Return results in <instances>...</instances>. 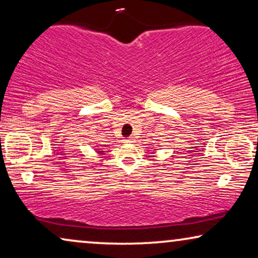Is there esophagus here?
Instances as JSON below:
<instances>
[{"instance_id": "obj_1", "label": "esophagus", "mask_w": 258, "mask_h": 258, "mask_svg": "<svg viewBox=\"0 0 258 258\" xmlns=\"http://www.w3.org/2000/svg\"><path fill=\"white\" fill-rule=\"evenodd\" d=\"M133 138L132 137H130V138H127V139H125L124 140V143H126V144H130V143H133Z\"/></svg>"}]
</instances>
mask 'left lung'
Listing matches in <instances>:
<instances>
[{
    "label": "left lung",
    "mask_w": 258,
    "mask_h": 258,
    "mask_svg": "<svg viewBox=\"0 0 258 258\" xmlns=\"http://www.w3.org/2000/svg\"><path fill=\"white\" fill-rule=\"evenodd\" d=\"M154 150H158V148H154Z\"/></svg>",
    "instance_id": "1"
}]
</instances>
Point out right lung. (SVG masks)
I'll return each mask as SVG.
<instances>
[{
    "mask_svg": "<svg viewBox=\"0 0 258 258\" xmlns=\"http://www.w3.org/2000/svg\"><path fill=\"white\" fill-rule=\"evenodd\" d=\"M94 151L97 152V154L98 155H104V153H105V151H104V148H94Z\"/></svg>",
    "mask_w": 258,
    "mask_h": 258,
    "instance_id": "add662e5",
    "label": "right lung"
}]
</instances>
